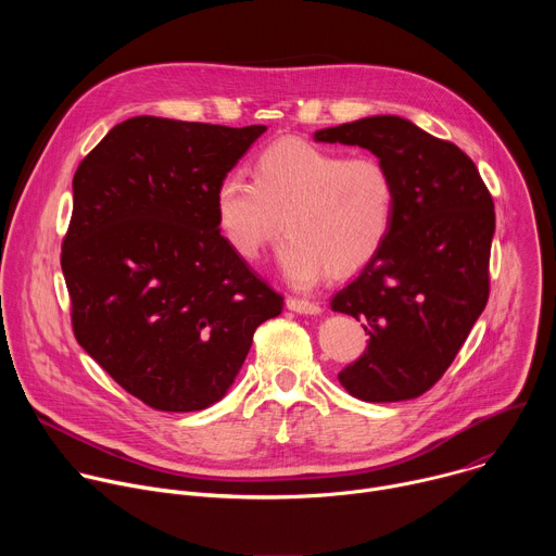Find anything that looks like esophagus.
<instances>
[{"label":"esophagus","mask_w":556,"mask_h":556,"mask_svg":"<svg viewBox=\"0 0 556 556\" xmlns=\"http://www.w3.org/2000/svg\"><path fill=\"white\" fill-rule=\"evenodd\" d=\"M286 305H288V309L299 312V314H321V305L314 303V301H307V299L288 296V299H286Z\"/></svg>","instance_id":"esophagus-1"}]
</instances>
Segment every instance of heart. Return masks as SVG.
Listing matches in <instances>:
<instances>
[{
  "label": "heart",
  "instance_id": "heart-1",
  "mask_svg": "<svg viewBox=\"0 0 556 556\" xmlns=\"http://www.w3.org/2000/svg\"><path fill=\"white\" fill-rule=\"evenodd\" d=\"M395 202L393 176L378 157H348L303 138L275 140L257 153L253 182L230 172L213 193L217 228L242 260H257L283 219L277 262L294 288L365 268L389 240Z\"/></svg>",
  "mask_w": 556,
  "mask_h": 556
}]
</instances>
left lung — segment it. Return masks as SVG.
<instances>
[{
	"label": "left lung",
	"instance_id": "8db88e82",
	"mask_svg": "<svg viewBox=\"0 0 556 556\" xmlns=\"http://www.w3.org/2000/svg\"><path fill=\"white\" fill-rule=\"evenodd\" d=\"M314 140L371 151L399 191L387 244L330 303L369 334L339 380L365 403L416 399L446 371L486 307L493 198L459 147L401 116L319 129Z\"/></svg>",
	"mask_w": 556,
	"mask_h": 556
}]
</instances>
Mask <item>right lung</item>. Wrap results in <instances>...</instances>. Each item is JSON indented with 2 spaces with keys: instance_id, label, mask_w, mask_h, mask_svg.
<instances>
[{
  "instance_id": "1",
  "label": "right lung",
  "mask_w": 556,
  "mask_h": 556,
  "mask_svg": "<svg viewBox=\"0 0 556 556\" xmlns=\"http://www.w3.org/2000/svg\"><path fill=\"white\" fill-rule=\"evenodd\" d=\"M266 125L134 116L78 165L61 270L81 345L161 412H200L283 299L226 244L213 193Z\"/></svg>"
}]
</instances>
